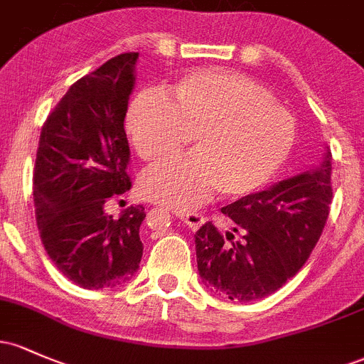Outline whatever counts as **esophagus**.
I'll return each instance as SVG.
<instances>
[{"label": "esophagus", "instance_id": "34e87169", "mask_svg": "<svg viewBox=\"0 0 364 364\" xmlns=\"http://www.w3.org/2000/svg\"><path fill=\"white\" fill-rule=\"evenodd\" d=\"M176 215H178V218L193 231L198 230V228L205 223V218L198 213H181V210H176Z\"/></svg>", "mask_w": 364, "mask_h": 364}]
</instances>
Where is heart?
Listing matches in <instances>:
<instances>
[{"mask_svg": "<svg viewBox=\"0 0 364 364\" xmlns=\"http://www.w3.org/2000/svg\"><path fill=\"white\" fill-rule=\"evenodd\" d=\"M126 127L143 161L178 154L195 133L197 151L151 166L141 190L174 209H193L218 188L243 197L262 188L294 145L292 117L261 82L225 67L186 72L169 93L149 87L127 110Z\"/></svg>", "mask_w": 364, "mask_h": 364, "instance_id": "obj_1", "label": "heart"}]
</instances>
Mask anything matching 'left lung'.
I'll return each mask as SVG.
<instances>
[{
    "label": "left lung",
    "instance_id": "left-lung-1",
    "mask_svg": "<svg viewBox=\"0 0 364 364\" xmlns=\"http://www.w3.org/2000/svg\"><path fill=\"white\" fill-rule=\"evenodd\" d=\"M331 151L314 171L279 181L223 207L233 221L219 231L213 221L195 233L203 285L238 302L264 299L306 264L330 214Z\"/></svg>",
    "mask_w": 364,
    "mask_h": 364
}]
</instances>
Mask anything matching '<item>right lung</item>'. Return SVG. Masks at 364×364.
Wrapping results in <instances>:
<instances>
[{
	"instance_id": "add662e5",
	"label": "right lung",
	"mask_w": 364,
	"mask_h": 364,
	"mask_svg": "<svg viewBox=\"0 0 364 364\" xmlns=\"http://www.w3.org/2000/svg\"><path fill=\"white\" fill-rule=\"evenodd\" d=\"M138 53L110 58L69 87L43 124L34 166L39 237L60 273L87 290L129 282L143 255L141 205L112 218L131 188L124 131Z\"/></svg>"
}]
</instances>
